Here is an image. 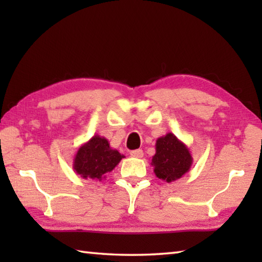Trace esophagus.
<instances>
[{
    "instance_id": "34e87169",
    "label": "esophagus",
    "mask_w": 262,
    "mask_h": 262,
    "mask_svg": "<svg viewBox=\"0 0 262 262\" xmlns=\"http://www.w3.org/2000/svg\"><path fill=\"white\" fill-rule=\"evenodd\" d=\"M143 149H134V151H130V157L133 158H137V159H141L143 158Z\"/></svg>"
}]
</instances>
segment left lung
<instances>
[{
    "instance_id": "obj_1",
    "label": "left lung",
    "mask_w": 262,
    "mask_h": 262,
    "mask_svg": "<svg viewBox=\"0 0 262 262\" xmlns=\"http://www.w3.org/2000/svg\"><path fill=\"white\" fill-rule=\"evenodd\" d=\"M191 164L192 157L188 146L174 134L168 133L158 138L151 165L159 179L168 183L180 179L190 170Z\"/></svg>"
}]
</instances>
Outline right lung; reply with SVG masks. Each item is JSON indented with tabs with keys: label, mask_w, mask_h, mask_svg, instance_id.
Listing matches in <instances>:
<instances>
[{
	"label": "right lung",
	"mask_w": 262,
	"mask_h": 262,
	"mask_svg": "<svg viewBox=\"0 0 262 262\" xmlns=\"http://www.w3.org/2000/svg\"><path fill=\"white\" fill-rule=\"evenodd\" d=\"M125 158L117 149L110 147L107 138L94 135L77 149L73 160V169L83 179L101 181Z\"/></svg>",
	"instance_id": "obj_1"
}]
</instances>
